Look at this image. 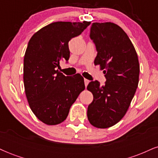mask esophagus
Instances as JSON below:
<instances>
[{"instance_id": "34e87169", "label": "esophagus", "mask_w": 158, "mask_h": 158, "mask_svg": "<svg viewBox=\"0 0 158 158\" xmlns=\"http://www.w3.org/2000/svg\"><path fill=\"white\" fill-rule=\"evenodd\" d=\"M84 81H85V87H87V86H88V83L90 82V81L88 80V79H84Z\"/></svg>"}]
</instances>
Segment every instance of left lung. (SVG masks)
<instances>
[{
	"mask_svg": "<svg viewBox=\"0 0 158 158\" xmlns=\"http://www.w3.org/2000/svg\"><path fill=\"white\" fill-rule=\"evenodd\" d=\"M90 38L97 51L94 64L103 70L106 81L88 84L94 99L87 115L92 126L106 128L120 121L131 104L139 82L138 57L128 36L115 23H93Z\"/></svg>",
	"mask_w": 158,
	"mask_h": 158,
	"instance_id": "8db88e82",
	"label": "left lung"
}]
</instances>
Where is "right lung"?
Masks as SVG:
<instances>
[{"label":"right lung","mask_w":158,"mask_h":158,"mask_svg":"<svg viewBox=\"0 0 158 158\" xmlns=\"http://www.w3.org/2000/svg\"><path fill=\"white\" fill-rule=\"evenodd\" d=\"M90 21H57L35 32L23 59V84L30 108L39 120L52 126L62 123L73 103L85 90L79 73L65 77L59 72L61 61H68V42L79 35Z\"/></svg>","instance_id":"1"}]
</instances>
